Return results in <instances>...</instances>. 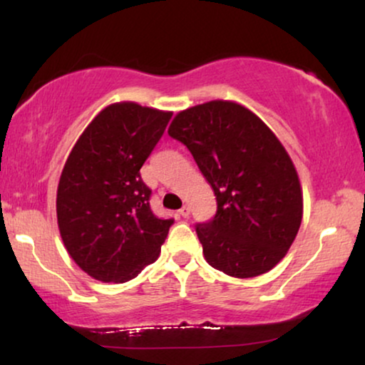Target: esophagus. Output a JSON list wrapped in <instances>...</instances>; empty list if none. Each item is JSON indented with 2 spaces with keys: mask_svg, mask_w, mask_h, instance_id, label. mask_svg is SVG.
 I'll return each mask as SVG.
<instances>
[{
  "mask_svg": "<svg viewBox=\"0 0 365 365\" xmlns=\"http://www.w3.org/2000/svg\"><path fill=\"white\" fill-rule=\"evenodd\" d=\"M179 214H181L182 217H189V214H191V207H189V206H182L181 209H179Z\"/></svg>",
  "mask_w": 365,
  "mask_h": 365,
  "instance_id": "esophagus-1",
  "label": "esophagus"
}]
</instances>
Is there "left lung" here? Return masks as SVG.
<instances>
[{
    "instance_id": "obj_1",
    "label": "left lung",
    "mask_w": 365,
    "mask_h": 365,
    "mask_svg": "<svg viewBox=\"0 0 365 365\" xmlns=\"http://www.w3.org/2000/svg\"><path fill=\"white\" fill-rule=\"evenodd\" d=\"M168 134L191 151L211 184L217 212L196 232L209 266L247 279L281 262L301 227L296 166L257 114L214 99L179 111Z\"/></svg>"
}]
</instances>
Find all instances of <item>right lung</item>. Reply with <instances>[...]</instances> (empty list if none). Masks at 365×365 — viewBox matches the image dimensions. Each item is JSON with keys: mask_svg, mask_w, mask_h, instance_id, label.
I'll return each mask as SVG.
<instances>
[{"mask_svg": "<svg viewBox=\"0 0 365 365\" xmlns=\"http://www.w3.org/2000/svg\"><path fill=\"white\" fill-rule=\"evenodd\" d=\"M171 116L133 101L109 104L64 163L56 192L59 234L73 261L96 281L128 282L159 257L173 219L154 216L139 169Z\"/></svg>", "mask_w": 365, "mask_h": 365, "instance_id": "right-lung-1", "label": "right lung"}]
</instances>
